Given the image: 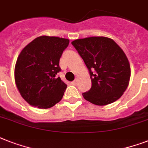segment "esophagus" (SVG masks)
I'll return each mask as SVG.
<instances>
[{
	"mask_svg": "<svg viewBox=\"0 0 148 148\" xmlns=\"http://www.w3.org/2000/svg\"><path fill=\"white\" fill-rule=\"evenodd\" d=\"M77 84V80H74V81H73V82H72V83H71V84H72V85L76 86Z\"/></svg>",
	"mask_w": 148,
	"mask_h": 148,
	"instance_id": "obj_1",
	"label": "esophagus"
}]
</instances>
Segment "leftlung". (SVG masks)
Here are the masks:
<instances>
[{"mask_svg": "<svg viewBox=\"0 0 148 148\" xmlns=\"http://www.w3.org/2000/svg\"><path fill=\"white\" fill-rule=\"evenodd\" d=\"M88 67L91 88L83 93L85 100L107 105L121 97L128 86L131 67L123 50L105 37L77 39L71 42Z\"/></svg>", "mask_w": 148, "mask_h": 148, "instance_id": "8db88e82", "label": "left lung"}]
</instances>
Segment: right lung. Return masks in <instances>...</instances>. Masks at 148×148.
<instances>
[{
    "label": "right lung",
    "instance_id": "1",
    "mask_svg": "<svg viewBox=\"0 0 148 148\" xmlns=\"http://www.w3.org/2000/svg\"><path fill=\"white\" fill-rule=\"evenodd\" d=\"M68 45V39L40 36L21 51L14 78L20 94L29 104L46 109L62 99L67 84L57 74L61 71L59 61Z\"/></svg>",
    "mask_w": 148,
    "mask_h": 148
}]
</instances>
